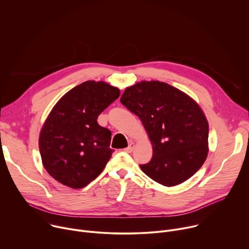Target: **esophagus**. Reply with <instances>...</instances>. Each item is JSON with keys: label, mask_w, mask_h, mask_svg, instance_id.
<instances>
[{"label": "esophagus", "mask_w": 249, "mask_h": 249, "mask_svg": "<svg viewBox=\"0 0 249 249\" xmlns=\"http://www.w3.org/2000/svg\"><path fill=\"white\" fill-rule=\"evenodd\" d=\"M133 148H134V143H133V142H130V143L128 144V146H127L126 148H124V151L130 153V152L133 150Z\"/></svg>", "instance_id": "34e87169"}]
</instances>
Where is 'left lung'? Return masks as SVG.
Returning <instances> with one entry per match:
<instances>
[{"instance_id": "obj_1", "label": "left lung", "mask_w": 249, "mask_h": 249, "mask_svg": "<svg viewBox=\"0 0 249 249\" xmlns=\"http://www.w3.org/2000/svg\"><path fill=\"white\" fill-rule=\"evenodd\" d=\"M121 103L142 121L152 144V158L141 165L155 182L172 187L194 175L209 152V124L198 103L160 81L127 87Z\"/></svg>"}]
</instances>
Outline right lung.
Wrapping results in <instances>:
<instances>
[{"mask_svg": "<svg viewBox=\"0 0 249 249\" xmlns=\"http://www.w3.org/2000/svg\"><path fill=\"white\" fill-rule=\"evenodd\" d=\"M120 96L103 81H86L68 91L51 109L39 134L42 165L59 183L80 189L96 179L112 153L109 129L99 115Z\"/></svg>", "mask_w": 249, "mask_h": 249, "instance_id": "1", "label": "right lung"}]
</instances>
